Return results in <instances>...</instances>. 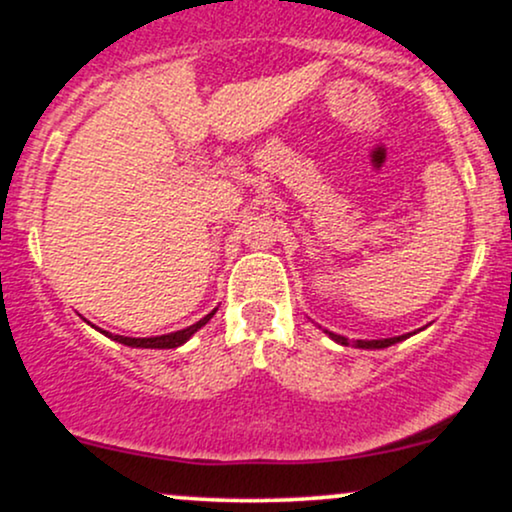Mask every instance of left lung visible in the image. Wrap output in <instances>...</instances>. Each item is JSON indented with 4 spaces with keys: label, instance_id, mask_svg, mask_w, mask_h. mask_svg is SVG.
Segmentation results:
<instances>
[{
    "label": "left lung",
    "instance_id": "1",
    "mask_svg": "<svg viewBox=\"0 0 512 512\" xmlns=\"http://www.w3.org/2000/svg\"><path fill=\"white\" fill-rule=\"evenodd\" d=\"M334 342L349 346V339L342 337V334H334V332H327ZM402 339H407V334H402V337H390V339H370V342H363V339H356V346L358 349H385V346H392L397 342H402Z\"/></svg>",
    "mask_w": 512,
    "mask_h": 512
}]
</instances>
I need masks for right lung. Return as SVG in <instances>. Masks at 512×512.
<instances>
[{
    "label": "right lung",
    "instance_id": "obj_1",
    "mask_svg": "<svg viewBox=\"0 0 512 512\" xmlns=\"http://www.w3.org/2000/svg\"><path fill=\"white\" fill-rule=\"evenodd\" d=\"M216 310H211V313L207 317H202V320L195 322V325L185 327V330H178V332H170V334H161V337H149V339H134V337H120V334H108V337H113L115 342L125 344V346H137V349H175V346L185 344L187 339L195 334L199 327H204L207 322L214 317Z\"/></svg>",
    "mask_w": 512,
    "mask_h": 512
}]
</instances>
